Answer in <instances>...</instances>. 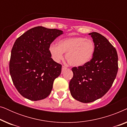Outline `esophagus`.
I'll use <instances>...</instances> for the list:
<instances>
[{"mask_svg":"<svg viewBox=\"0 0 127 127\" xmlns=\"http://www.w3.org/2000/svg\"><path fill=\"white\" fill-rule=\"evenodd\" d=\"M67 69V68L66 67H65V66H62V72H64V71L66 70Z\"/></svg>","mask_w":127,"mask_h":127,"instance_id":"1","label":"esophagus"}]
</instances>
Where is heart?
I'll use <instances>...</instances> for the list:
<instances>
[{"instance_id": "obj_1", "label": "heart", "mask_w": 127, "mask_h": 127, "mask_svg": "<svg viewBox=\"0 0 127 127\" xmlns=\"http://www.w3.org/2000/svg\"><path fill=\"white\" fill-rule=\"evenodd\" d=\"M95 50V43L91 39L83 37H70L58 41V46L51 44L49 51L55 61L60 62L65 58L68 63L73 66H81L92 60Z\"/></svg>"}]
</instances>
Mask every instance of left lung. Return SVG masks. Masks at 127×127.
Masks as SVG:
<instances>
[{"mask_svg": "<svg viewBox=\"0 0 127 127\" xmlns=\"http://www.w3.org/2000/svg\"><path fill=\"white\" fill-rule=\"evenodd\" d=\"M88 34L95 43L94 55L87 64L73 67V76L69 83L72 96L83 103L94 102L103 96L112 87L118 71L116 48L99 33Z\"/></svg>", "mask_w": 127, "mask_h": 127, "instance_id": "8db88e82", "label": "left lung"}]
</instances>
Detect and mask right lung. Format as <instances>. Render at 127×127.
I'll return each instance as SVG.
<instances>
[{
    "label": "right lung",
    "mask_w": 127,
    "mask_h": 127,
    "mask_svg": "<svg viewBox=\"0 0 127 127\" xmlns=\"http://www.w3.org/2000/svg\"><path fill=\"white\" fill-rule=\"evenodd\" d=\"M63 31L36 27L20 36L13 45L10 73L19 93L31 100L46 98L51 93L62 65L52 59L49 47Z\"/></svg>",
    "instance_id": "add662e5"
}]
</instances>
